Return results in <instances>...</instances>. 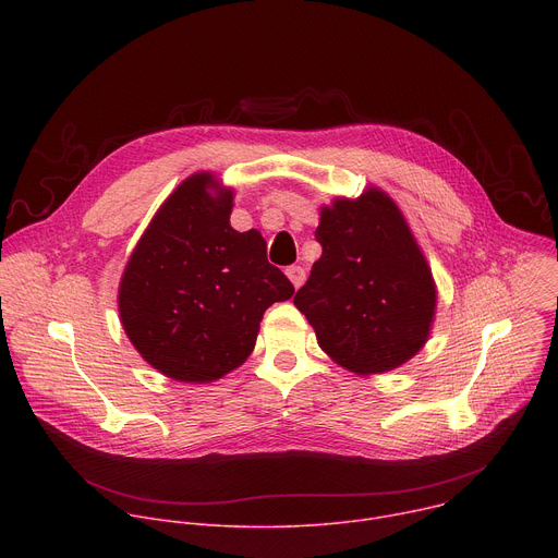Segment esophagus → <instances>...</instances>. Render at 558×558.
I'll list each match as a JSON object with an SVG mask.
<instances>
[{"label":"esophagus","instance_id":"1","mask_svg":"<svg viewBox=\"0 0 558 558\" xmlns=\"http://www.w3.org/2000/svg\"><path fill=\"white\" fill-rule=\"evenodd\" d=\"M287 278L293 282V287L298 289L302 282H304V278H306V274H304V269L300 267V265H291V267H287Z\"/></svg>","mask_w":558,"mask_h":558}]
</instances>
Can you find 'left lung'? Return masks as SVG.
Listing matches in <instances>:
<instances>
[{"label": "left lung", "instance_id": "8db88e82", "mask_svg": "<svg viewBox=\"0 0 558 558\" xmlns=\"http://www.w3.org/2000/svg\"><path fill=\"white\" fill-rule=\"evenodd\" d=\"M315 241L323 256L293 304L317 344L353 373H384L426 342L437 291L397 205L379 190L323 209Z\"/></svg>", "mask_w": 558, "mask_h": 558}]
</instances>
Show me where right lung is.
<instances>
[{"label": "right lung", "instance_id": "right-lung-1", "mask_svg": "<svg viewBox=\"0 0 558 558\" xmlns=\"http://www.w3.org/2000/svg\"><path fill=\"white\" fill-rule=\"evenodd\" d=\"M194 174L161 205L119 289L121 323L136 351L179 381H211L254 351L263 313L293 295L267 260L260 231L229 225L231 192Z\"/></svg>", "mask_w": 558, "mask_h": 558}]
</instances>
